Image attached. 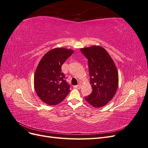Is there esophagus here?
<instances>
[{
	"instance_id": "34e87169",
	"label": "esophagus",
	"mask_w": 148,
	"mask_h": 148,
	"mask_svg": "<svg viewBox=\"0 0 148 148\" xmlns=\"http://www.w3.org/2000/svg\"><path fill=\"white\" fill-rule=\"evenodd\" d=\"M73 88L76 89H80V88H81V84H79L78 85H75V86H73Z\"/></svg>"
}]
</instances>
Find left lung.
I'll return each mask as SVG.
<instances>
[{
	"instance_id": "1",
	"label": "left lung",
	"mask_w": 148,
	"mask_h": 148,
	"mask_svg": "<svg viewBox=\"0 0 148 148\" xmlns=\"http://www.w3.org/2000/svg\"><path fill=\"white\" fill-rule=\"evenodd\" d=\"M80 51L88 59L92 91L84 99L94 107L106 105L114 96L119 83V75L113 60L106 49L93 46Z\"/></svg>"
}]
</instances>
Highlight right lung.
<instances>
[{"mask_svg":"<svg viewBox=\"0 0 148 148\" xmlns=\"http://www.w3.org/2000/svg\"><path fill=\"white\" fill-rule=\"evenodd\" d=\"M73 53L71 49L56 48L47 52L40 60L35 71L34 84L37 95L46 104H59L70 92L62 65Z\"/></svg>","mask_w":148,"mask_h":148,"instance_id":"add662e5","label":"right lung"}]
</instances>
